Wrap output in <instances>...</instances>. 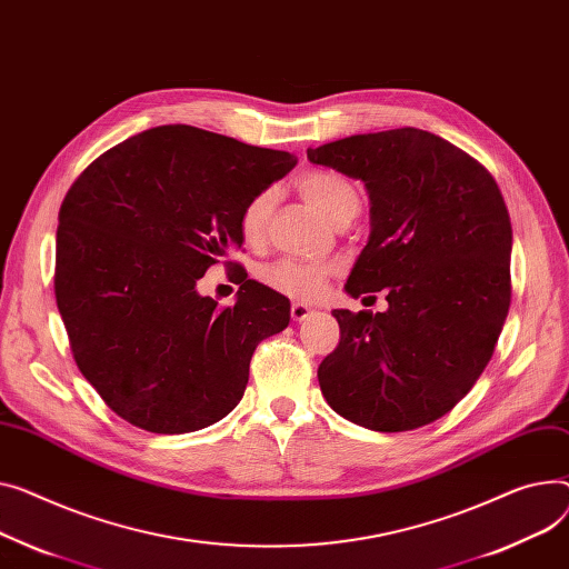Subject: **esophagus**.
<instances>
[{
    "label": "esophagus",
    "mask_w": 569,
    "mask_h": 569,
    "mask_svg": "<svg viewBox=\"0 0 569 569\" xmlns=\"http://www.w3.org/2000/svg\"><path fill=\"white\" fill-rule=\"evenodd\" d=\"M311 313H313V311H311V307L301 305V301H292V307H290V318H292L295 322H305Z\"/></svg>",
    "instance_id": "1"
}]
</instances>
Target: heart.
I'll list each match as a JSON object with an SVG mask.
<instances>
[{"instance_id":"obj_1","label":"heart","mask_w":569,"mask_h":569,"mask_svg":"<svg viewBox=\"0 0 569 569\" xmlns=\"http://www.w3.org/2000/svg\"><path fill=\"white\" fill-rule=\"evenodd\" d=\"M299 194L305 197L316 210H320L329 221L340 223L352 219L359 210L357 187L336 171L313 169L297 178ZM274 189H262L253 194L240 212V233L247 244H258L268 231V221L274 210ZM331 274V264L299 258H281L268 268L260 270L262 283L292 299H311L320 292L327 277Z\"/></svg>"}]
</instances>
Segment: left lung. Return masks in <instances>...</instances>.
<instances>
[{"label":"left lung","instance_id":"left-lung-1","mask_svg":"<svg viewBox=\"0 0 569 569\" xmlns=\"http://www.w3.org/2000/svg\"><path fill=\"white\" fill-rule=\"evenodd\" d=\"M313 164L366 184L370 238L348 295L387 288L385 313L336 309L340 340L318 368L329 407L375 430L428 426L476 385L510 309L512 226L491 173L419 130L309 148Z\"/></svg>","mask_w":569,"mask_h":569}]
</instances>
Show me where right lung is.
I'll use <instances>...</instances> for the list:
<instances>
[{"mask_svg": "<svg viewBox=\"0 0 569 569\" xmlns=\"http://www.w3.org/2000/svg\"><path fill=\"white\" fill-rule=\"evenodd\" d=\"M295 164L286 150L160 126L109 148L68 189L57 307L74 363L128 423L194 432L242 400L253 350L288 327L290 301L244 274L236 305L217 307L197 281L242 247L244 203Z\"/></svg>", "mask_w": 569, "mask_h": 569, "instance_id": "obj_1", "label": "right lung"}]
</instances>
